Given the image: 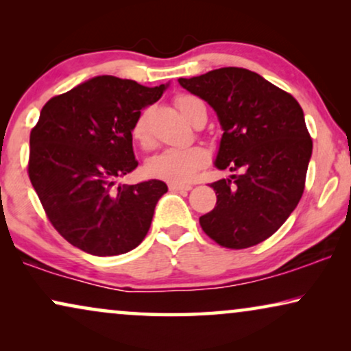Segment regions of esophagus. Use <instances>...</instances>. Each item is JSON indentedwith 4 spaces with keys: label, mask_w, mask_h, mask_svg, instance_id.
Here are the masks:
<instances>
[{
    "label": "esophagus",
    "mask_w": 351,
    "mask_h": 351,
    "mask_svg": "<svg viewBox=\"0 0 351 351\" xmlns=\"http://www.w3.org/2000/svg\"><path fill=\"white\" fill-rule=\"evenodd\" d=\"M169 190L171 191H189L191 190V185H185V184H169Z\"/></svg>",
    "instance_id": "1"
}]
</instances>
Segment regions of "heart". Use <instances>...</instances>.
Returning a JSON list of instances; mask_svg holds the SVG:
<instances>
[{
  "label": "heart",
  "instance_id": "1",
  "mask_svg": "<svg viewBox=\"0 0 351 351\" xmlns=\"http://www.w3.org/2000/svg\"><path fill=\"white\" fill-rule=\"evenodd\" d=\"M203 102L193 95H177L176 105L180 110V113L189 119L193 114L195 108ZM148 114L150 110H143L137 114L136 121L132 124V136L142 147L148 148L152 145V134L148 128ZM208 162V155L201 147H184V148H165L161 153H158L150 158L147 162V171L153 177L158 179L172 182V184H185L190 182L196 176L201 167Z\"/></svg>",
  "mask_w": 351,
  "mask_h": 351
}]
</instances>
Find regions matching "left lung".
<instances>
[{
  "label": "left lung",
  "instance_id": "8db88e82",
  "mask_svg": "<svg viewBox=\"0 0 351 351\" xmlns=\"http://www.w3.org/2000/svg\"><path fill=\"white\" fill-rule=\"evenodd\" d=\"M179 83L217 113L223 134L214 165L237 172L210 184L217 203L199 217L201 228L228 249L265 241L304 193L313 150L304 110L291 94L238 66Z\"/></svg>",
  "mask_w": 351,
  "mask_h": 351
}]
</instances>
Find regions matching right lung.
Instances as JSON below:
<instances>
[{"mask_svg": "<svg viewBox=\"0 0 351 351\" xmlns=\"http://www.w3.org/2000/svg\"><path fill=\"white\" fill-rule=\"evenodd\" d=\"M155 88L102 75L56 95L30 132L28 177L47 219L70 244L93 256L137 247L152 225L165 182L118 180L137 167L132 124L160 100Z\"/></svg>", "mask_w": 351, "mask_h": 351, "instance_id": "add662e5", "label": "right lung"}]
</instances>
